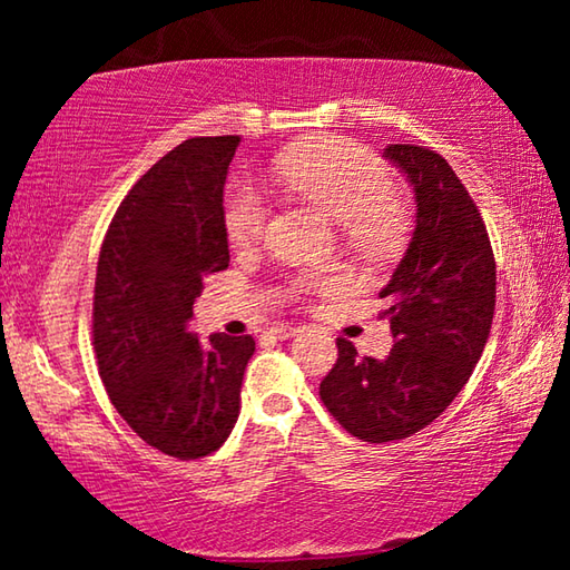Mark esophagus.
Segmentation results:
<instances>
[{
  "label": "esophagus",
  "instance_id": "esophagus-1",
  "mask_svg": "<svg viewBox=\"0 0 570 570\" xmlns=\"http://www.w3.org/2000/svg\"><path fill=\"white\" fill-rule=\"evenodd\" d=\"M298 330L292 324H274L272 326V334L276 336V340H288V336H294Z\"/></svg>",
  "mask_w": 570,
  "mask_h": 570
}]
</instances>
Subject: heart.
<instances>
[{"instance_id":"obj_1","label":"heart","mask_w":570,"mask_h":570,"mask_svg":"<svg viewBox=\"0 0 570 570\" xmlns=\"http://www.w3.org/2000/svg\"><path fill=\"white\" fill-rule=\"evenodd\" d=\"M274 170L302 196L314 200L344 228V238L362 254H382L392 248L404 230V210L392 198V176L370 150L346 140H322L286 153ZM224 220L236 246H250L264 236L268 200L254 183L236 180L226 193ZM302 288L330 294L334 278L304 276Z\"/></svg>"}]
</instances>
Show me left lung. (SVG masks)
I'll return each instance as SVG.
<instances>
[{"label": "left lung", "mask_w": 570, "mask_h": 570, "mask_svg": "<svg viewBox=\"0 0 570 570\" xmlns=\"http://www.w3.org/2000/svg\"><path fill=\"white\" fill-rule=\"evenodd\" d=\"M417 200L407 254L380 296L394 336L384 360L336 340L320 384L332 417L364 442L404 440L428 428L465 387L495 314V256L485 220L455 170L422 146H387Z\"/></svg>", "instance_id": "8db88e82"}]
</instances>
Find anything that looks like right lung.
Here are the masks:
<instances>
[{"label": "right lung", "mask_w": 570, "mask_h": 570, "mask_svg": "<svg viewBox=\"0 0 570 570\" xmlns=\"http://www.w3.org/2000/svg\"><path fill=\"white\" fill-rule=\"evenodd\" d=\"M238 135L190 138L130 188L105 234L92 346L108 397L150 448L216 452L234 430L254 336L188 332L208 274L228 268L224 186Z\"/></svg>", "instance_id": "1"}]
</instances>
